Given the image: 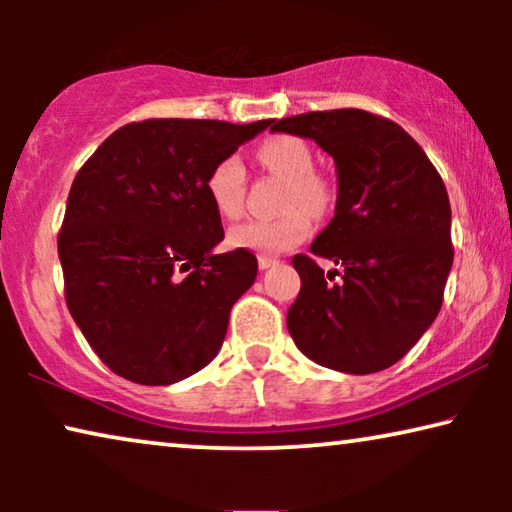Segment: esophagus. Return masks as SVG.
Returning <instances> with one entry per match:
<instances>
[{
  "instance_id": "1",
  "label": "esophagus",
  "mask_w": 512,
  "mask_h": 512,
  "mask_svg": "<svg viewBox=\"0 0 512 512\" xmlns=\"http://www.w3.org/2000/svg\"><path fill=\"white\" fill-rule=\"evenodd\" d=\"M277 263V258H272V256H258V268L261 270H268V268H272V265Z\"/></svg>"
}]
</instances>
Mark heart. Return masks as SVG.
<instances>
[{
	"label": "heart",
	"instance_id": "b5f03b06",
	"mask_svg": "<svg viewBox=\"0 0 512 512\" xmlns=\"http://www.w3.org/2000/svg\"><path fill=\"white\" fill-rule=\"evenodd\" d=\"M258 158L270 172L279 174L289 181V195H286V209L289 214L272 221H247L235 226L228 233V244L237 249H249L256 254L272 256L298 247L307 240L312 230V216H319L328 207V186L326 181L314 174V156L303 139L291 135H277L265 139L258 146ZM207 195L216 212L223 219H240L244 212V198H247V184H244V165L240 156H226L216 160L205 181Z\"/></svg>",
	"mask_w": 512,
	"mask_h": 512
}]
</instances>
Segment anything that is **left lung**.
<instances>
[{"label":"left lung","mask_w":512,"mask_h":512,"mask_svg":"<svg viewBox=\"0 0 512 512\" xmlns=\"http://www.w3.org/2000/svg\"><path fill=\"white\" fill-rule=\"evenodd\" d=\"M270 130L314 139L338 172L335 216L312 242V256L291 261L300 275L286 314L293 342L340 373L394 366L443 305L454 258L443 179L401 125L363 109L310 111ZM317 257L341 272L319 269Z\"/></svg>","instance_id":"obj_1"}]
</instances>
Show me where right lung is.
I'll return each instance as SVG.
<instances>
[{
    "mask_svg": "<svg viewBox=\"0 0 512 512\" xmlns=\"http://www.w3.org/2000/svg\"><path fill=\"white\" fill-rule=\"evenodd\" d=\"M270 123L146 118L109 135L76 174L58 235L65 300L116 375L163 387L219 354L258 261L212 251L223 226L205 181Z\"/></svg>",
    "mask_w": 512,
    "mask_h": 512,
    "instance_id": "add662e5",
    "label": "right lung"
}]
</instances>
